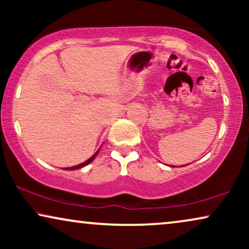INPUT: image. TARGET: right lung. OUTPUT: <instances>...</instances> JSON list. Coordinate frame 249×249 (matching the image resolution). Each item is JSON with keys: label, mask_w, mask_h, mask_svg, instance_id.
I'll return each mask as SVG.
<instances>
[{"label": "right lung", "mask_w": 249, "mask_h": 249, "mask_svg": "<svg viewBox=\"0 0 249 249\" xmlns=\"http://www.w3.org/2000/svg\"><path fill=\"white\" fill-rule=\"evenodd\" d=\"M98 152H100V149H98V151L95 153V154L91 156L90 159H88L86 162H84V163H81V164H78V165H76V166H71V168H66V170H76V169H80V168H83V166H85V165H87V164H89L90 162H93L94 161V159L96 158V155L98 154Z\"/></svg>", "instance_id": "right-lung-1"}]
</instances>
